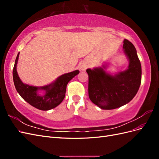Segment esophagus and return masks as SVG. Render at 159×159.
<instances>
[{
    "mask_svg": "<svg viewBox=\"0 0 159 159\" xmlns=\"http://www.w3.org/2000/svg\"><path fill=\"white\" fill-rule=\"evenodd\" d=\"M86 68H87V66L86 65H81L80 67V70L81 71H85Z\"/></svg>",
    "mask_w": 159,
    "mask_h": 159,
    "instance_id": "1",
    "label": "esophagus"
}]
</instances>
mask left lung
Here are the masks:
<instances>
[{"instance_id":"8db88e82","label":"left lung","mask_w":159,"mask_h":159,"mask_svg":"<svg viewBox=\"0 0 159 159\" xmlns=\"http://www.w3.org/2000/svg\"><path fill=\"white\" fill-rule=\"evenodd\" d=\"M123 48L129 62L127 69L114 75L106 71L107 64L86 70L89 75V98L102 109H114L128 103L140 87L141 65L135 48L125 39Z\"/></svg>"}]
</instances>
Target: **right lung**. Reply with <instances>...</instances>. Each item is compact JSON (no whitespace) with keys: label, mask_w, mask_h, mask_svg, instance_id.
<instances>
[{"label":"right lung","mask_w":159,"mask_h":159,"mask_svg":"<svg viewBox=\"0 0 159 159\" xmlns=\"http://www.w3.org/2000/svg\"><path fill=\"white\" fill-rule=\"evenodd\" d=\"M18 53L13 68V80L17 92L27 103L38 109L48 111L59 105L65 98L67 84L80 73L75 70L64 74L58 77L54 82L42 87H36L24 84L18 76L16 66L19 57ZM40 90H44V94H40Z\"/></svg>","instance_id":"obj_1"}]
</instances>
